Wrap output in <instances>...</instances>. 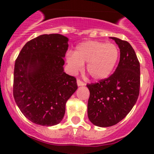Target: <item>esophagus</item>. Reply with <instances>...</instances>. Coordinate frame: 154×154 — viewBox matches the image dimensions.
Listing matches in <instances>:
<instances>
[{"instance_id": "34e87169", "label": "esophagus", "mask_w": 154, "mask_h": 154, "mask_svg": "<svg viewBox=\"0 0 154 154\" xmlns=\"http://www.w3.org/2000/svg\"><path fill=\"white\" fill-rule=\"evenodd\" d=\"M77 84L78 86H83V85H85V83L84 82H82V81H80V80H77Z\"/></svg>"}]
</instances>
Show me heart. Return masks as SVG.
Segmentation results:
<instances>
[{
	"label": "heart",
	"mask_w": 154,
	"mask_h": 154,
	"mask_svg": "<svg viewBox=\"0 0 154 154\" xmlns=\"http://www.w3.org/2000/svg\"><path fill=\"white\" fill-rule=\"evenodd\" d=\"M119 48L113 43L88 41L80 43L76 51H68L65 60L72 74L82 71L87 63L86 71L95 81H102L110 76L119 58Z\"/></svg>",
	"instance_id": "b5f03b06"
}]
</instances>
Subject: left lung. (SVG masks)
Instances as JSON below:
<instances>
[{"label":"left lung","mask_w":154,"mask_h":154,"mask_svg":"<svg viewBox=\"0 0 154 154\" xmlns=\"http://www.w3.org/2000/svg\"><path fill=\"white\" fill-rule=\"evenodd\" d=\"M114 40L120 49V61L115 72L99 83L87 85L89 90L88 117L97 126L109 127L126 117L139 96L140 64L129 42Z\"/></svg>","instance_id":"left-lung-1"}]
</instances>
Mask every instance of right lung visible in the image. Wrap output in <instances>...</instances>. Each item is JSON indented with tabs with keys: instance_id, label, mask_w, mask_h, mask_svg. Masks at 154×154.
<instances>
[{
	"instance_id": "obj_1",
	"label": "right lung",
	"mask_w": 154,
	"mask_h": 154,
	"mask_svg": "<svg viewBox=\"0 0 154 154\" xmlns=\"http://www.w3.org/2000/svg\"><path fill=\"white\" fill-rule=\"evenodd\" d=\"M69 38L43 34L28 42L13 73V97L24 116L40 125L62 121L65 104L77 89V80L64 72Z\"/></svg>"
}]
</instances>
